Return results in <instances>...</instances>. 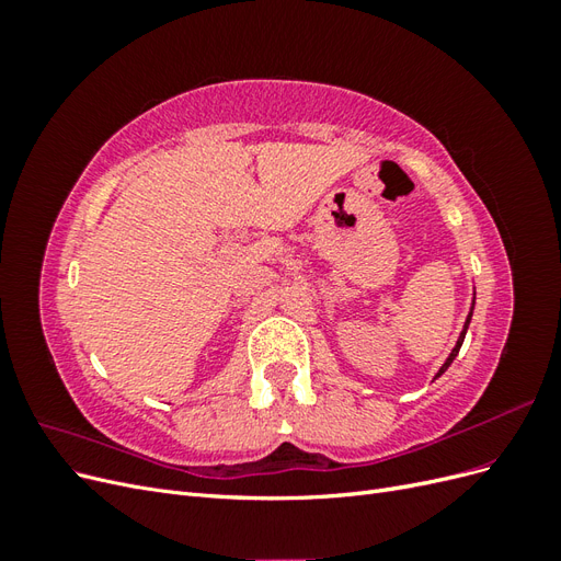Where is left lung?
I'll list each match as a JSON object with an SVG mask.
<instances>
[{"label":"left lung","mask_w":561,"mask_h":561,"mask_svg":"<svg viewBox=\"0 0 561 561\" xmlns=\"http://www.w3.org/2000/svg\"><path fill=\"white\" fill-rule=\"evenodd\" d=\"M470 316H472V311H470V313H468V320H466V328H463V332H461V336H458V342H456V346H454V351H451V353H449V358H447V363H445V365H443V367H439V371H437V377H439V375H443V371H445V369H447V367H449V365H451V360H454V358H456V355H458V351H461V344H463V339H466V330H468V325H470Z\"/></svg>","instance_id":"1"}]
</instances>
